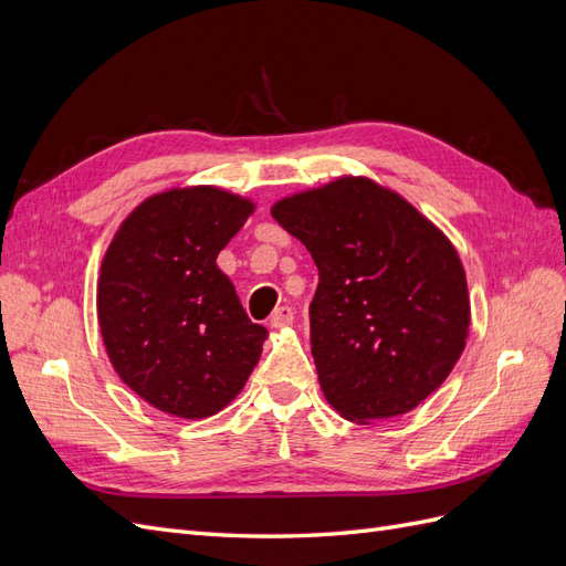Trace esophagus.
<instances>
[{
    "label": "esophagus",
    "instance_id": "obj_1",
    "mask_svg": "<svg viewBox=\"0 0 566 566\" xmlns=\"http://www.w3.org/2000/svg\"><path fill=\"white\" fill-rule=\"evenodd\" d=\"M293 318H295V312L290 310V306H279V310L271 314L269 325L271 328H285V325L293 323Z\"/></svg>",
    "mask_w": 566,
    "mask_h": 566
}]
</instances>
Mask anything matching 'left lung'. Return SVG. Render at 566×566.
Returning a JSON list of instances; mask_svg holds the SVG:
<instances>
[{"instance_id": "1", "label": "left lung", "mask_w": 566, "mask_h": 566, "mask_svg": "<svg viewBox=\"0 0 566 566\" xmlns=\"http://www.w3.org/2000/svg\"><path fill=\"white\" fill-rule=\"evenodd\" d=\"M271 214L318 269L310 323L325 399L358 422L413 410L468 339V281L449 238L366 177L283 198Z\"/></svg>"}]
</instances>
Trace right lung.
Instances as JSON below:
<instances>
[{
    "instance_id": "right-lung-1",
    "label": "right lung",
    "mask_w": 566,
    "mask_h": 566,
    "mask_svg": "<svg viewBox=\"0 0 566 566\" xmlns=\"http://www.w3.org/2000/svg\"><path fill=\"white\" fill-rule=\"evenodd\" d=\"M254 205L214 186L150 196L115 233L98 279V325L115 373L169 416H214L248 382L266 339L217 254Z\"/></svg>"
}]
</instances>
